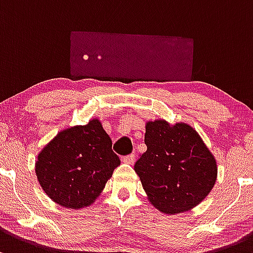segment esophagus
Returning <instances> with one entry per match:
<instances>
[{"label": "esophagus", "instance_id": "esophagus-1", "mask_svg": "<svg viewBox=\"0 0 253 253\" xmlns=\"http://www.w3.org/2000/svg\"><path fill=\"white\" fill-rule=\"evenodd\" d=\"M134 155L133 154H131V155H126L122 158V162H125V164H128V165H132L134 162Z\"/></svg>", "mask_w": 253, "mask_h": 253}]
</instances>
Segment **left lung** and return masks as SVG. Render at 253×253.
<instances>
[{"label":"left lung","instance_id":"obj_1","mask_svg":"<svg viewBox=\"0 0 253 253\" xmlns=\"http://www.w3.org/2000/svg\"><path fill=\"white\" fill-rule=\"evenodd\" d=\"M144 142L147 151L135 162L134 171L155 209L180 213L209 195L217 179L216 159L193 127L149 121Z\"/></svg>","mask_w":253,"mask_h":253}]
</instances>
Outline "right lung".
Segmentation results:
<instances>
[{
    "label": "right lung",
    "mask_w": 253,
    "mask_h": 253,
    "mask_svg": "<svg viewBox=\"0 0 253 253\" xmlns=\"http://www.w3.org/2000/svg\"><path fill=\"white\" fill-rule=\"evenodd\" d=\"M111 144L98 119L63 129L37 156L40 185L60 206L74 210L89 206L120 165Z\"/></svg>",
    "instance_id": "right-lung-1"
}]
</instances>
